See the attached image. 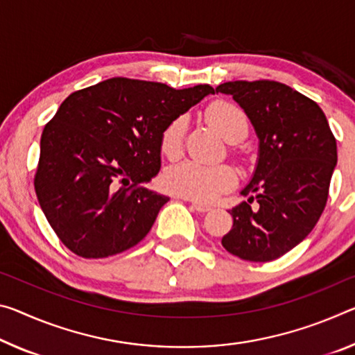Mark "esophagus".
<instances>
[{"instance_id":"esophagus-1","label":"esophagus","mask_w":355,"mask_h":355,"mask_svg":"<svg viewBox=\"0 0 355 355\" xmlns=\"http://www.w3.org/2000/svg\"><path fill=\"white\" fill-rule=\"evenodd\" d=\"M180 199H184V200H189V199H187V198H180ZM191 202V207L194 208L196 211L198 213H205V211H208V210H211V207L210 205H205V204H200V202H193V200H189Z\"/></svg>"}]
</instances>
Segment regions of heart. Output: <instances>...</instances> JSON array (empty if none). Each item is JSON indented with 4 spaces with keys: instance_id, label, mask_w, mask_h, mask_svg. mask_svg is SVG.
<instances>
[{
    "instance_id": "b5f03b06",
    "label": "heart",
    "mask_w": 355,
    "mask_h": 355,
    "mask_svg": "<svg viewBox=\"0 0 355 355\" xmlns=\"http://www.w3.org/2000/svg\"><path fill=\"white\" fill-rule=\"evenodd\" d=\"M208 121L230 144L241 142L250 131V120L245 110L227 101H216L207 109ZM187 116H177L161 134V151L168 159H177L183 151ZM166 187L182 198L208 202L226 193L237 182L234 168L229 166H204L194 161H184L171 167L164 177Z\"/></svg>"
}]
</instances>
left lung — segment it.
I'll return each instance as SVG.
<instances>
[{
	"mask_svg": "<svg viewBox=\"0 0 355 355\" xmlns=\"http://www.w3.org/2000/svg\"><path fill=\"white\" fill-rule=\"evenodd\" d=\"M230 94L259 137L257 164L234 207L221 243L251 262L281 257L306 239L322 215L336 166V140L320 107L284 83L235 80L216 87Z\"/></svg>",
	"mask_w": 355,
	"mask_h": 355,
	"instance_id": "obj_1",
	"label": "left lung"
}]
</instances>
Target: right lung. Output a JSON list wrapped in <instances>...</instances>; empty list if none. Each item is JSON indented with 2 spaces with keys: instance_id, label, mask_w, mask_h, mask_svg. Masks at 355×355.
Segmentation results:
<instances>
[{
  "instance_id": "1",
  "label": "right lung",
  "mask_w": 355,
  "mask_h": 355,
  "mask_svg": "<svg viewBox=\"0 0 355 355\" xmlns=\"http://www.w3.org/2000/svg\"><path fill=\"white\" fill-rule=\"evenodd\" d=\"M213 93L114 77L63 101L42 131L35 189L67 250L109 257L150 232L168 200L142 184L161 168V134Z\"/></svg>"
}]
</instances>
